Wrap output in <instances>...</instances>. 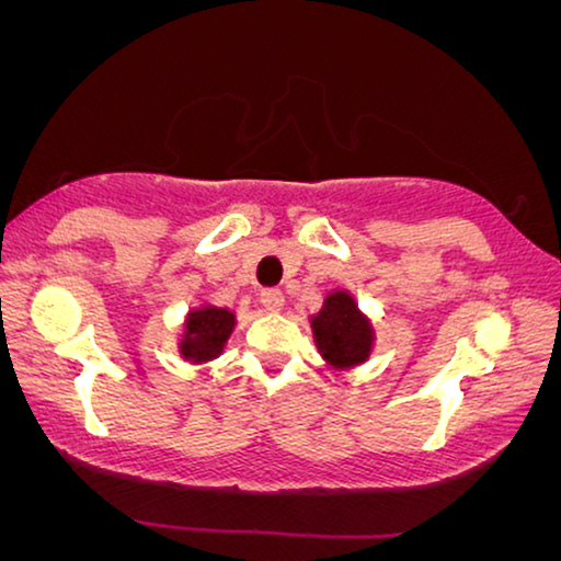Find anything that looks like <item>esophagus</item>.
Returning <instances> with one entry per match:
<instances>
[{
	"label": "esophagus",
	"instance_id": "obj_1",
	"mask_svg": "<svg viewBox=\"0 0 561 561\" xmlns=\"http://www.w3.org/2000/svg\"><path fill=\"white\" fill-rule=\"evenodd\" d=\"M260 304H263L267 311H280L283 304H286V296H283L280 288H265L263 294H260Z\"/></svg>",
	"mask_w": 561,
	"mask_h": 561
}]
</instances>
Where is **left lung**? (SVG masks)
<instances>
[{"instance_id": "left-lung-1", "label": "left lung", "mask_w": 561, "mask_h": 561, "mask_svg": "<svg viewBox=\"0 0 561 561\" xmlns=\"http://www.w3.org/2000/svg\"><path fill=\"white\" fill-rule=\"evenodd\" d=\"M313 340L321 357L332 367H355L370 357L373 327L359 313L355 298L347 290H334L311 319Z\"/></svg>"}]
</instances>
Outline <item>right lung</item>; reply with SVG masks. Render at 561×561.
Listing matches in <instances>:
<instances>
[{
    "instance_id": "1",
    "label": "right lung",
    "mask_w": 561,
    "mask_h": 561,
    "mask_svg": "<svg viewBox=\"0 0 561 561\" xmlns=\"http://www.w3.org/2000/svg\"><path fill=\"white\" fill-rule=\"evenodd\" d=\"M234 329V313L217 306L194 309L186 319V332L181 340V355L191 363H206L221 355Z\"/></svg>"
}]
</instances>
